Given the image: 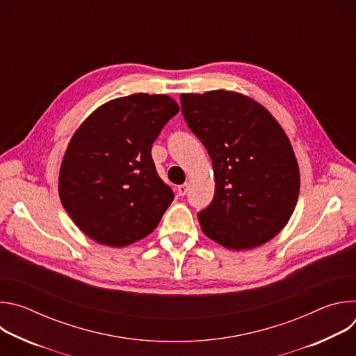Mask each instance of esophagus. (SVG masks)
I'll return each instance as SVG.
<instances>
[{
	"instance_id": "34e87169",
	"label": "esophagus",
	"mask_w": 356,
	"mask_h": 356,
	"mask_svg": "<svg viewBox=\"0 0 356 356\" xmlns=\"http://www.w3.org/2000/svg\"><path fill=\"white\" fill-rule=\"evenodd\" d=\"M187 190H188V183H184V184H180V186H177V194L179 195H186V193H187Z\"/></svg>"
}]
</instances>
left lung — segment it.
I'll return each instance as SVG.
<instances>
[{"instance_id":"1","label":"left lung","mask_w":356,"mask_h":356,"mask_svg":"<svg viewBox=\"0 0 356 356\" xmlns=\"http://www.w3.org/2000/svg\"><path fill=\"white\" fill-rule=\"evenodd\" d=\"M180 103L213 162L214 198L197 214L202 232L234 250L266 243L289 222L300 191L286 132L264 106L235 91L181 94Z\"/></svg>"}]
</instances>
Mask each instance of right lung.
I'll return each instance as SVG.
<instances>
[{
    "instance_id": "right-lung-1",
    "label": "right lung",
    "mask_w": 356,
    "mask_h": 356,
    "mask_svg": "<svg viewBox=\"0 0 356 356\" xmlns=\"http://www.w3.org/2000/svg\"><path fill=\"white\" fill-rule=\"evenodd\" d=\"M179 113L165 94L108 101L74 132L62 161L59 197L87 236L122 248L154 231L175 198L152 161V145Z\"/></svg>"
}]
</instances>
